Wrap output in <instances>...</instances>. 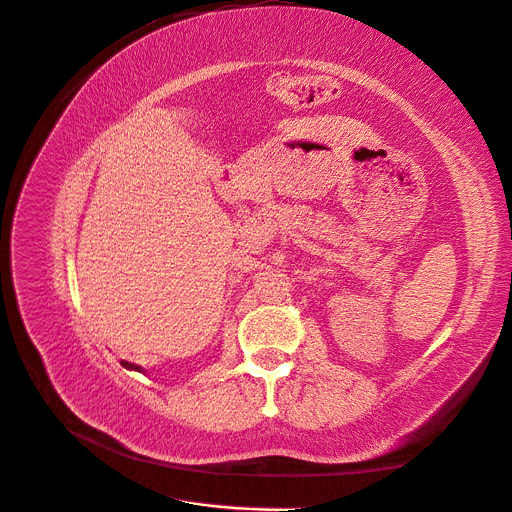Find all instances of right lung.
<instances>
[{"label": "right lung", "instance_id": "1", "mask_svg": "<svg viewBox=\"0 0 512 512\" xmlns=\"http://www.w3.org/2000/svg\"><path fill=\"white\" fill-rule=\"evenodd\" d=\"M122 367H126V369H130V371H143V367L141 365H134V363H128V361H122Z\"/></svg>", "mask_w": 512, "mask_h": 512}]
</instances>
